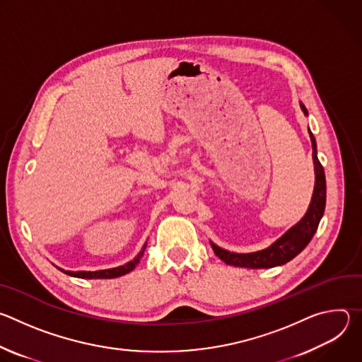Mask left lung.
Here are the masks:
<instances>
[{
  "label": "left lung",
  "instance_id": "left-lung-1",
  "mask_svg": "<svg viewBox=\"0 0 362 362\" xmlns=\"http://www.w3.org/2000/svg\"><path fill=\"white\" fill-rule=\"evenodd\" d=\"M299 106L305 116H308L306 107L299 101ZM309 137L313 143V159H314V170H315V186L314 193L311 197V203L308 206L306 214L302 219L295 223L291 229H288L279 239H276L272 245L262 250L249 252V253H236L226 250L216 243L211 242V246L219 259L225 264L239 268H250V269H262V268H274L281 267L296 255H299L305 246L311 242L313 236L315 235L320 221L324 216L325 211V202H327V182H325V172L322 165L318 160L317 154V140L313 132L308 127Z\"/></svg>",
  "mask_w": 362,
  "mask_h": 362
}]
</instances>
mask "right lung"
Listing matches in <instances>:
<instances>
[{"label": "right lung", "instance_id": "right-lung-1", "mask_svg": "<svg viewBox=\"0 0 362 362\" xmlns=\"http://www.w3.org/2000/svg\"><path fill=\"white\" fill-rule=\"evenodd\" d=\"M146 245L147 242L144 243V246L141 247V250L137 253V256H134V259H132L130 262L122 265V267H117V268H110V269H101V271H66V269H62L57 267V269H60L62 272L70 275V276H74V278H81V279H113V278H119V276H123L129 272H132L136 265L140 262L141 256L144 253V249H146Z\"/></svg>", "mask_w": 362, "mask_h": 362}]
</instances>
